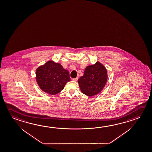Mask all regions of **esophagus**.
Wrapping results in <instances>:
<instances>
[{
    "mask_svg": "<svg viewBox=\"0 0 152 152\" xmlns=\"http://www.w3.org/2000/svg\"><path fill=\"white\" fill-rule=\"evenodd\" d=\"M78 77H76V78H72V80H73V81H77V80H78Z\"/></svg>",
    "mask_w": 152,
    "mask_h": 152,
    "instance_id": "1",
    "label": "esophagus"
}]
</instances>
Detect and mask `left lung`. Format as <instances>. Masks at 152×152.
Listing matches in <instances>:
<instances>
[{"label": "left lung", "instance_id": "1", "mask_svg": "<svg viewBox=\"0 0 152 152\" xmlns=\"http://www.w3.org/2000/svg\"><path fill=\"white\" fill-rule=\"evenodd\" d=\"M107 80V70L102 64L97 62L96 64L85 68L84 75L78 79L80 90L88 96H95L100 92Z\"/></svg>", "mask_w": 152, "mask_h": 152}]
</instances>
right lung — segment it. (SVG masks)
<instances>
[{
  "mask_svg": "<svg viewBox=\"0 0 152 152\" xmlns=\"http://www.w3.org/2000/svg\"><path fill=\"white\" fill-rule=\"evenodd\" d=\"M36 75L39 88L52 95L59 93L70 80L69 72L60 64L51 61L38 68Z\"/></svg>",
  "mask_w": 152,
  "mask_h": 152,
  "instance_id": "add662e5",
  "label": "right lung"
}]
</instances>
